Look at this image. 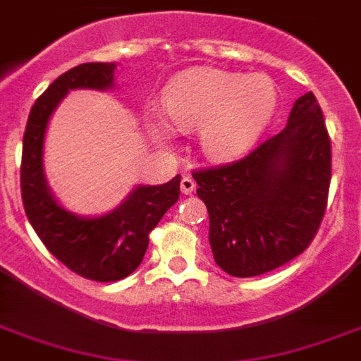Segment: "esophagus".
Masks as SVG:
<instances>
[{
    "instance_id": "34e87169",
    "label": "esophagus",
    "mask_w": 361,
    "mask_h": 361,
    "mask_svg": "<svg viewBox=\"0 0 361 361\" xmlns=\"http://www.w3.org/2000/svg\"><path fill=\"white\" fill-rule=\"evenodd\" d=\"M180 187H181V192H183V195H190V192L195 190L196 183L192 178H189V176H183V178H181Z\"/></svg>"
}]
</instances>
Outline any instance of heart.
<instances>
[{
	"mask_svg": "<svg viewBox=\"0 0 361 361\" xmlns=\"http://www.w3.org/2000/svg\"><path fill=\"white\" fill-rule=\"evenodd\" d=\"M276 85L265 74H233L215 68L187 70L163 90L166 118L180 130L198 128V145L213 161H233L254 146L276 109ZM148 128L159 140L172 139L163 116Z\"/></svg>",
	"mask_w": 361,
	"mask_h": 361,
	"instance_id": "1",
	"label": "heart"
}]
</instances>
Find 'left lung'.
I'll use <instances>...</instances> for the list:
<instances>
[{
    "instance_id": "1",
    "label": "left lung",
    "mask_w": 361,
    "mask_h": 361,
    "mask_svg": "<svg viewBox=\"0 0 361 361\" xmlns=\"http://www.w3.org/2000/svg\"><path fill=\"white\" fill-rule=\"evenodd\" d=\"M330 172V139L312 92L293 104L286 128L247 157L195 172L216 265L250 278L302 254L326 211Z\"/></svg>"
}]
</instances>
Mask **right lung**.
Wrapping results in <instances>:
<instances>
[{
	"label": "right lung",
	"mask_w": 361,
	"mask_h": 361,
	"mask_svg": "<svg viewBox=\"0 0 361 361\" xmlns=\"http://www.w3.org/2000/svg\"><path fill=\"white\" fill-rule=\"evenodd\" d=\"M114 63H85L59 75L35 102L23 133V209L40 241L70 271L94 282H116L140 265L148 235L180 198L181 176L163 185H137L113 211L81 216L64 209L44 174V140L49 118L70 90H109Z\"/></svg>",
	"instance_id": "add662e5"
}]
</instances>
